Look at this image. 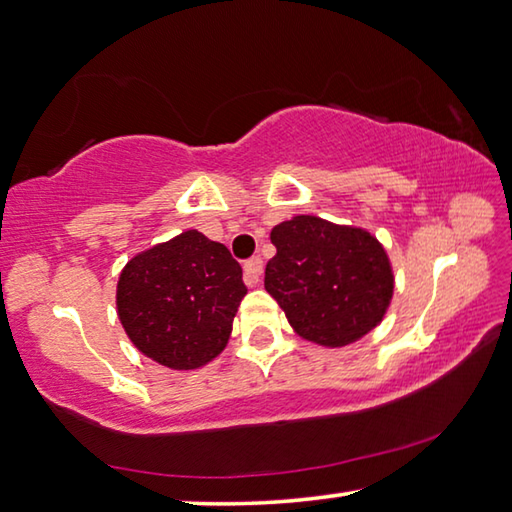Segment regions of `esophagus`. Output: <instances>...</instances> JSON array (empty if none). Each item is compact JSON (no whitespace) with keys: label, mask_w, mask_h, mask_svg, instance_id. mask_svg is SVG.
<instances>
[{"label":"esophagus","mask_w":512,"mask_h":512,"mask_svg":"<svg viewBox=\"0 0 512 512\" xmlns=\"http://www.w3.org/2000/svg\"><path fill=\"white\" fill-rule=\"evenodd\" d=\"M261 274H263V258L261 256L249 258L245 263V283L249 288H254V285L261 281Z\"/></svg>","instance_id":"obj_1"}]
</instances>
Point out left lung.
Instances as JSON below:
<instances>
[{
    "mask_svg": "<svg viewBox=\"0 0 512 512\" xmlns=\"http://www.w3.org/2000/svg\"><path fill=\"white\" fill-rule=\"evenodd\" d=\"M270 238L276 256L265 267V290L303 339L337 348L380 324L393 272L369 231L297 215L276 224Z\"/></svg>",
    "mask_w": 512,
    "mask_h": 512,
    "instance_id": "left-lung-1",
    "label": "left lung"
}]
</instances>
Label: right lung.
Returning <instances> with one entry per match:
<instances>
[{
	"mask_svg": "<svg viewBox=\"0 0 512 512\" xmlns=\"http://www.w3.org/2000/svg\"><path fill=\"white\" fill-rule=\"evenodd\" d=\"M245 294L242 267L229 249L191 229L123 267L116 308L143 355L191 371L227 346Z\"/></svg>",
	"mask_w": 512,
	"mask_h": 512,
	"instance_id": "1",
	"label": "right lung"
}]
</instances>
